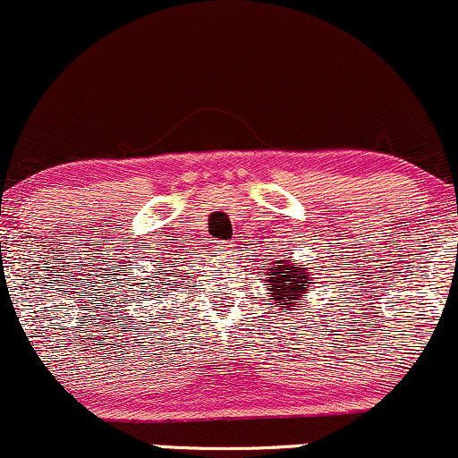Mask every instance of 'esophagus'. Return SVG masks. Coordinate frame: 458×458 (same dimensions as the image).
Returning <instances> with one entry per match:
<instances>
[{
    "instance_id": "esophagus-1",
    "label": "esophagus",
    "mask_w": 458,
    "mask_h": 458,
    "mask_svg": "<svg viewBox=\"0 0 458 458\" xmlns=\"http://www.w3.org/2000/svg\"><path fill=\"white\" fill-rule=\"evenodd\" d=\"M218 252H231V244L229 242H220V244L216 246Z\"/></svg>"
}]
</instances>
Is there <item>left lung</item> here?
<instances>
[{"mask_svg": "<svg viewBox=\"0 0 458 458\" xmlns=\"http://www.w3.org/2000/svg\"><path fill=\"white\" fill-rule=\"evenodd\" d=\"M286 257V255H284ZM269 276V295L274 297V301L278 303V308H299L297 299L303 297V293H308V276L310 267H295L293 259H280L278 265L269 263L267 272Z\"/></svg>", "mask_w": 458, "mask_h": 458, "instance_id": "8db88e82", "label": "left lung"}]
</instances>
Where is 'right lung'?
<instances>
[{"instance_id": "add662e5", "label": "right lung", "mask_w": 458, "mask_h": 458, "mask_svg": "<svg viewBox=\"0 0 458 458\" xmlns=\"http://www.w3.org/2000/svg\"><path fill=\"white\" fill-rule=\"evenodd\" d=\"M146 293H148V291H142V295H146ZM144 299H148V297H144Z\"/></svg>"}]
</instances>
